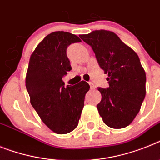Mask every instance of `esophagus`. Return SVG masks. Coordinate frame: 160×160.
<instances>
[{
	"label": "esophagus",
	"mask_w": 160,
	"mask_h": 160,
	"mask_svg": "<svg viewBox=\"0 0 160 160\" xmlns=\"http://www.w3.org/2000/svg\"><path fill=\"white\" fill-rule=\"evenodd\" d=\"M88 84H89V85H90V88H91V89H94V88H96V86H95L94 84H93V83H92V82H89V83H88Z\"/></svg>",
	"instance_id": "obj_1"
}]
</instances>
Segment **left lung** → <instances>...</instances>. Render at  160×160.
I'll return each instance as SVG.
<instances>
[{
	"label": "left lung",
	"mask_w": 160,
	"mask_h": 160,
	"mask_svg": "<svg viewBox=\"0 0 160 160\" xmlns=\"http://www.w3.org/2000/svg\"><path fill=\"white\" fill-rule=\"evenodd\" d=\"M80 37L92 47L100 68L108 74L109 87L98 88L102 94L97 105L99 115L110 128H125L146 96V72L138 54L110 31H93Z\"/></svg>",
	"instance_id": "left-lung-1"
}]
</instances>
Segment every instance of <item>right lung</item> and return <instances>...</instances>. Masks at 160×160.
<instances>
[{
    "label": "right lung",
    "mask_w": 160,
    "mask_h": 160,
    "mask_svg": "<svg viewBox=\"0 0 160 160\" xmlns=\"http://www.w3.org/2000/svg\"><path fill=\"white\" fill-rule=\"evenodd\" d=\"M80 41L69 32H52L37 45L29 61L26 88L31 104L45 125L58 134L68 133L77 127L90 88L84 80L67 87L62 81L72 70L67 49Z\"/></svg>",
    "instance_id": "right-lung-1"
}]
</instances>
